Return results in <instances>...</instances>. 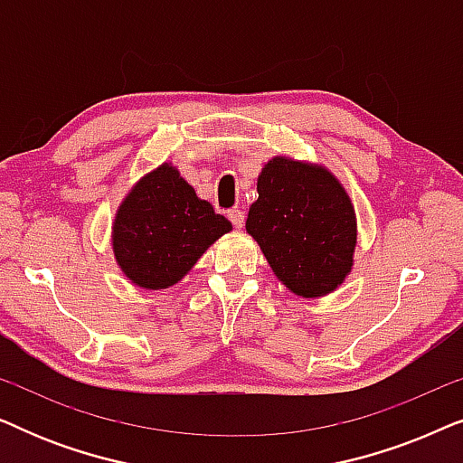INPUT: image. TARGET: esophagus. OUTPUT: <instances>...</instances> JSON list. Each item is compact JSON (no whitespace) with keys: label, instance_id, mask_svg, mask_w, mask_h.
<instances>
[{"label":"esophagus","instance_id":"34e87169","mask_svg":"<svg viewBox=\"0 0 463 463\" xmlns=\"http://www.w3.org/2000/svg\"><path fill=\"white\" fill-rule=\"evenodd\" d=\"M227 217H230V221H232V225L233 227H242L244 225V213L242 211H238V208H233V211H230L227 213Z\"/></svg>","mask_w":463,"mask_h":463}]
</instances>
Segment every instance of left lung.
Segmentation results:
<instances>
[{
	"instance_id": "obj_1",
	"label": "left lung",
	"mask_w": 463,
	"mask_h": 463,
	"mask_svg": "<svg viewBox=\"0 0 463 463\" xmlns=\"http://www.w3.org/2000/svg\"><path fill=\"white\" fill-rule=\"evenodd\" d=\"M246 232L278 280L301 297L331 293L350 274L356 214L341 183L320 166L274 157L257 181Z\"/></svg>"
}]
</instances>
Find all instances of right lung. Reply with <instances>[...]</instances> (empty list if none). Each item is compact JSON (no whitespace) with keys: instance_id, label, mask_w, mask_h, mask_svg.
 I'll return each instance as SVG.
<instances>
[{"instance_id":"add662e5","label":"right lung","mask_w":463,"mask_h":463,"mask_svg":"<svg viewBox=\"0 0 463 463\" xmlns=\"http://www.w3.org/2000/svg\"><path fill=\"white\" fill-rule=\"evenodd\" d=\"M230 230V221L200 200L179 170L162 164L143 176L119 206L113 252L137 287L168 288Z\"/></svg>"}]
</instances>
